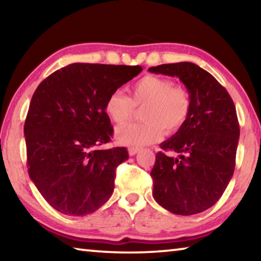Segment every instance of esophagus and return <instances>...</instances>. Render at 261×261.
Masks as SVG:
<instances>
[{"label": "esophagus", "mask_w": 261, "mask_h": 261, "mask_svg": "<svg viewBox=\"0 0 261 261\" xmlns=\"http://www.w3.org/2000/svg\"><path fill=\"white\" fill-rule=\"evenodd\" d=\"M127 152H129V155L130 156H134V155H136L137 153L139 152V148L138 147H130L129 149H127Z\"/></svg>", "instance_id": "34e87169"}]
</instances>
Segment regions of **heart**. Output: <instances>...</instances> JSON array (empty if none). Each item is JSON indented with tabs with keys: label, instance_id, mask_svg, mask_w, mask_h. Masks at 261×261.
I'll use <instances>...</instances> for the list:
<instances>
[{
	"label": "heart",
	"instance_id": "obj_1",
	"mask_svg": "<svg viewBox=\"0 0 261 261\" xmlns=\"http://www.w3.org/2000/svg\"><path fill=\"white\" fill-rule=\"evenodd\" d=\"M143 108L140 124H124L115 131L117 143L140 147L161 140L167 134L179 131L191 114V96L187 88L174 85L168 78L147 74L137 81L130 90V98L120 91L106 100L107 116L117 124L130 121L136 108Z\"/></svg>",
	"mask_w": 261,
	"mask_h": 261
}]
</instances>
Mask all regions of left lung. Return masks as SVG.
<instances>
[{
  "label": "left lung",
  "mask_w": 261,
  "mask_h": 261,
  "mask_svg": "<svg viewBox=\"0 0 261 261\" xmlns=\"http://www.w3.org/2000/svg\"><path fill=\"white\" fill-rule=\"evenodd\" d=\"M149 72L177 77L191 96V114L179 131L160 145L151 171L153 197L163 208L192 215L213 206L235 169L240 124L230 95L206 70L191 62L161 64Z\"/></svg>",
  "instance_id": "8db88e82"
}]
</instances>
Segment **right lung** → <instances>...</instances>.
<instances>
[{
    "mask_svg": "<svg viewBox=\"0 0 261 261\" xmlns=\"http://www.w3.org/2000/svg\"><path fill=\"white\" fill-rule=\"evenodd\" d=\"M140 65L72 63L42 81L31 100L24 135L30 178L56 211L91 214L114 191L125 147L100 149L113 126L106 100L141 72Z\"/></svg>",
    "mask_w": 261,
    "mask_h": 261,
    "instance_id": "right-lung-1",
    "label": "right lung"
}]
</instances>
